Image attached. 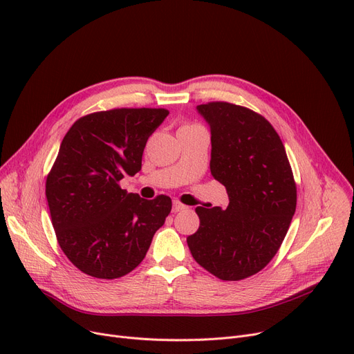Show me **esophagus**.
I'll list each match as a JSON object with an SVG mask.
<instances>
[{
  "instance_id": "obj_1",
  "label": "esophagus",
  "mask_w": 354,
  "mask_h": 354,
  "mask_svg": "<svg viewBox=\"0 0 354 354\" xmlns=\"http://www.w3.org/2000/svg\"><path fill=\"white\" fill-rule=\"evenodd\" d=\"M188 207L183 205V203H180L179 201H174V207H172V212H180V211H185Z\"/></svg>"
}]
</instances>
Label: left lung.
<instances>
[{"instance_id":"1","label":"left lung","mask_w":354,"mask_h":354,"mask_svg":"<svg viewBox=\"0 0 354 354\" xmlns=\"http://www.w3.org/2000/svg\"><path fill=\"white\" fill-rule=\"evenodd\" d=\"M211 127V174L230 203L195 211L199 228L187 238L195 261L224 281L261 271L281 247L297 205L284 145L271 123L227 102L196 106Z\"/></svg>"}]
</instances>
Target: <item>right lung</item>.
<instances>
[{
	"mask_svg": "<svg viewBox=\"0 0 354 354\" xmlns=\"http://www.w3.org/2000/svg\"><path fill=\"white\" fill-rule=\"evenodd\" d=\"M166 109H111L73 123L46 180L51 224L82 272L115 280L133 271L172 209L169 196L143 199L119 182L142 167L146 142Z\"/></svg>",
	"mask_w": 354,
	"mask_h": 354,
	"instance_id": "obj_1",
	"label": "right lung"
}]
</instances>
